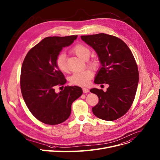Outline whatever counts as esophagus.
<instances>
[{
    "mask_svg": "<svg viewBox=\"0 0 160 160\" xmlns=\"http://www.w3.org/2000/svg\"><path fill=\"white\" fill-rule=\"evenodd\" d=\"M89 92V90L88 88H83V93H88Z\"/></svg>",
    "mask_w": 160,
    "mask_h": 160,
    "instance_id": "esophagus-1",
    "label": "esophagus"
}]
</instances>
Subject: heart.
Wrapping results in <instances>:
<instances>
[{"instance_id": "heart-1", "label": "heart", "mask_w": 160, "mask_h": 160, "mask_svg": "<svg viewBox=\"0 0 160 160\" xmlns=\"http://www.w3.org/2000/svg\"><path fill=\"white\" fill-rule=\"evenodd\" d=\"M72 52L78 58L83 60H87L91 55V50L85 45L82 44H77L72 49ZM56 66L59 71L62 72H67L68 68L66 63V56L64 53L59 54L55 61ZM89 65L94 68L97 66V61L92 59L89 61ZM93 77V73L90 69H87L80 72L73 73L69 77V82L72 85L78 86H86L89 84L90 80Z\"/></svg>"}]
</instances>
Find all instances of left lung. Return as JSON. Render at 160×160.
Returning a JSON list of instances; mask_svg holds the SVG:
<instances>
[{"instance_id": "1", "label": "left lung", "mask_w": 160, "mask_h": 160, "mask_svg": "<svg viewBox=\"0 0 160 160\" xmlns=\"http://www.w3.org/2000/svg\"><path fill=\"white\" fill-rule=\"evenodd\" d=\"M81 38L97 52L101 63L94 83L109 85L106 92L90 90L99 98L92 112L103 120H117L129 110L135 98L139 72L134 57L127 45L116 37L99 33Z\"/></svg>"}]
</instances>
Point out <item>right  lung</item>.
<instances>
[{"label": "right lung", "mask_w": 160, "mask_h": 160, "mask_svg": "<svg viewBox=\"0 0 160 160\" xmlns=\"http://www.w3.org/2000/svg\"><path fill=\"white\" fill-rule=\"evenodd\" d=\"M77 35L48 37L32 48L22 63L20 89L29 111L42 123L57 125L71 114L72 103L82 94L81 88L66 86L59 93L55 88L66 80L56 66V58L63 48L70 46Z\"/></svg>", "instance_id": "add662e5"}]
</instances>
